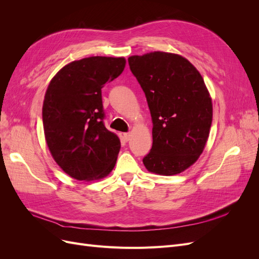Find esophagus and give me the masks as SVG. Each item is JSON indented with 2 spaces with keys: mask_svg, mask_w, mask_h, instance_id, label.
Returning <instances> with one entry per match:
<instances>
[{
  "mask_svg": "<svg viewBox=\"0 0 259 259\" xmlns=\"http://www.w3.org/2000/svg\"><path fill=\"white\" fill-rule=\"evenodd\" d=\"M131 133H125V134L123 135V137H124V139H125V142H128V140L131 139Z\"/></svg>",
  "mask_w": 259,
  "mask_h": 259,
  "instance_id": "obj_1",
  "label": "esophagus"
}]
</instances>
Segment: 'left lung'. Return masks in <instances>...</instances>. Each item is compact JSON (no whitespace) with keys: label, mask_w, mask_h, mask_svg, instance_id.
<instances>
[{"label":"left lung","mask_w":259,"mask_h":259,"mask_svg":"<svg viewBox=\"0 0 259 259\" xmlns=\"http://www.w3.org/2000/svg\"><path fill=\"white\" fill-rule=\"evenodd\" d=\"M132 73L145 93L152 119V148L143 159L154 174L182 173L204 150L213 105L204 80L189 60L152 52L131 56Z\"/></svg>","instance_id":"8db88e82"}]
</instances>
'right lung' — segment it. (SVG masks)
I'll use <instances>...</instances> for the list:
<instances>
[{
	"label": "right lung",
	"mask_w": 259,
	"mask_h": 259,
	"mask_svg": "<svg viewBox=\"0 0 259 259\" xmlns=\"http://www.w3.org/2000/svg\"><path fill=\"white\" fill-rule=\"evenodd\" d=\"M123 57L94 56L60 69L45 93L42 116L54 160L77 180L106 177L113 169L121 143L104 124L101 89L124 70Z\"/></svg>",
	"instance_id": "1"
}]
</instances>
